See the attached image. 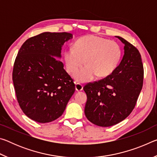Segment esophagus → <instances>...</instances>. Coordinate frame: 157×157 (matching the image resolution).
Listing matches in <instances>:
<instances>
[{
    "instance_id": "34e87169",
    "label": "esophagus",
    "mask_w": 157,
    "mask_h": 157,
    "mask_svg": "<svg viewBox=\"0 0 157 157\" xmlns=\"http://www.w3.org/2000/svg\"><path fill=\"white\" fill-rule=\"evenodd\" d=\"M83 89V86L79 83L75 84V90L77 91H81Z\"/></svg>"
}]
</instances>
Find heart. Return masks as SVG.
<instances>
[{
    "label": "heart",
    "instance_id": "obj_1",
    "mask_svg": "<svg viewBox=\"0 0 157 157\" xmlns=\"http://www.w3.org/2000/svg\"><path fill=\"white\" fill-rule=\"evenodd\" d=\"M122 55L118 43L95 35H87L78 39L73 48H68L63 52L66 70L73 75L77 82H86L95 77L105 78L111 75L118 66Z\"/></svg>",
    "mask_w": 157,
    "mask_h": 157
}]
</instances>
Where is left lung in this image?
I'll return each instance as SVG.
<instances>
[{
  "label": "left lung",
  "mask_w": 157,
  "mask_h": 157,
  "mask_svg": "<svg viewBox=\"0 0 157 157\" xmlns=\"http://www.w3.org/2000/svg\"><path fill=\"white\" fill-rule=\"evenodd\" d=\"M124 46L121 62L111 75L84 87L87 95L84 113L100 127L118 124L128 116L136 105L143 87V66L140 52L121 36Z\"/></svg>",
  "instance_id": "1"
}]
</instances>
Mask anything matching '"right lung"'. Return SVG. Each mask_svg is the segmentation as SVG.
Masks as SVG:
<instances>
[{
  "instance_id": "1",
  "label": "right lung",
  "mask_w": 157,
  "mask_h": 157,
  "mask_svg": "<svg viewBox=\"0 0 157 157\" xmlns=\"http://www.w3.org/2000/svg\"><path fill=\"white\" fill-rule=\"evenodd\" d=\"M73 38L68 33L45 32L26 40L18 51L12 80L20 107L40 123L62 115L75 90L59 59L62 46Z\"/></svg>"
}]
</instances>
